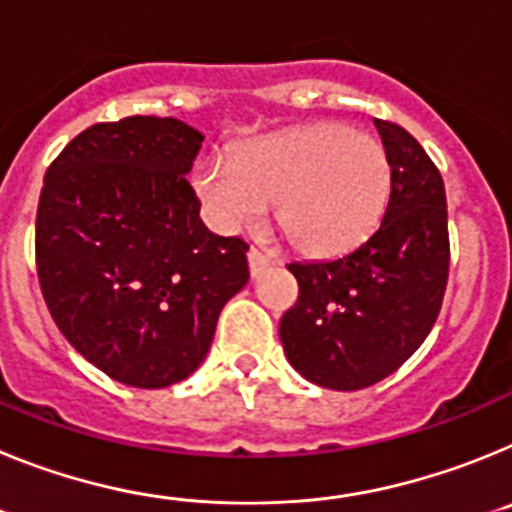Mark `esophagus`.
<instances>
[{"instance_id": "obj_1", "label": "esophagus", "mask_w": 512, "mask_h": 512, "mask_svg": "<svg viewBox=\"0 0 512 512\" xmlns=\"http://www.w3.org/2000/svg\"><path fill=\"white\" fill-rule=\"evenodd\" d=\"M269 264L271 259L264 251H259V248H251V251H248V269H251V277H259L261 271L269 269Z\"/></svg>"}]
</instances>
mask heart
<instances>
[{"label":"heart","mask_w":512,"mask_h":512,"mask_svg":"<svg viewBox=\"0 0 512 512\" xmlns=\"http://www.w3.org/2000/svg\"><path fill=\"white\" fill-rule=\"evenodd\" d=\"M390 184L382 140L341 122L253 140L194 174L220 228L253 225L274 202L277 228L305 256H336L364 241L382 217Z\"/></svg>","instance_id":"1"}]
</instances>
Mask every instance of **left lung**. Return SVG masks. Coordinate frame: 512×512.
Masks as SVG:
<instances>
[{
    "mask_svg": "<svg viewBox=\"0 0 512 512\" xmlns=\"http://www.w3.org/2000/svg\"><path fill=\"white\" fill-rule=\"evenodd\" d=\"M390 156L382 223L330 261L289 264L300 295L279 323L289 364L338 392L397 372L431 333L449 282V212L441 171L397 122L374 120Z\"/></svg>",
    "mask_w": 512,
    "mask_h": 512,
    "instance_id": "left-lung-1",
    "label": "left lung"
}]
</instances>
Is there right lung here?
I'll use <instances>...</instances> for the list:
<instances>
[{
    "label": "right lung",
    "instance_id": "add662e5",
    "mask_svg": "<svg viewBox=\"0 0 512 512\" xmlns=\"http://www.w3.org/2000/svg\"><path fill=\"white\" fill-rule=\"evenodd\" d=\"M202 140L176 117L97 122L43 179L35 264L53 323L107 377L140 390L187 379L248 282V243L202 225L184 176Z\"/></svg>",
    "mask_w": 512,
    "mask_h": 512
}]
</instances>
